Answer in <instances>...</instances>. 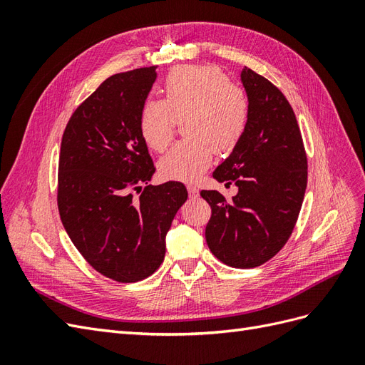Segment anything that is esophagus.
I'll return each mask as SVG.
<instances>
[{
  "label": "esophagus",
  "mask_w": 365,
  "mask_h": 365,
  "mask_svg": "<svg viewBox=\"0 0 365 365\" xmlns=\"http://www.w3.org/2000/svg\"><path fill=\"white\" fill-rule=\"evenodd\" d=\"M187 190H189V196L192 197V200H196V197L200 196V190H197L195 185H187Z\"/></svg>",
  "instance_id": "esophagus-1"
}]
</instances>
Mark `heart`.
<instances>
[{"instance_id": "obj_1", "label": "heart", "mask_w": 365, "mask_h": 365, "mask_svg": "<svg viewBox=\"0 0 365 365\" xmlns=\"http://www.w3.org/2000/svg\"><path fill=\"white\" fill-rule=\"evenodd\" d=\"M163 98H149L140 113V134L146 145L163 152L173 138L176 118H182V141L165 153L160 172L168 180L196 181L212 164L213 152H233L250 121V101L240 86L213 65L173 68Z\"/></svg>"}]
</instances>
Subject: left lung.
<instances>
[{"mask_svg":"<svg viewBox=\"0 0 365 365\" xmlns=\"http://www.w3.org/2000/svg\"><path fill=\"white\" fill-rule=\"evenodd\" d=\"M250 101L244 138L217 165L213 178L236 184L227 201L217 190H202L212 207L207 245L231 268H256L277 254L297 224L307 184L302 132L289 102L277 86L250 68L240 73Z\"/></svg>","mask_w":365,"mask_h":365,"instance_id":"left-lung-1","label":"left lung"}]
</instances>
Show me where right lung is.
Segmentation results:
<instances>
[{
    "mask_svg": "<svg viewBox=\"0 0 365 365\" xmlns=\"http://www.w3.org/2000/svg\"><path fill=\"white\" fill-rule=\"evenodd\" d=\"M155 70L108 77L77 106L61 143L58 208L63 228L97 272L121 283L140 282L160 268L165 235L187 200L181 182L148 185L155 168L140 134V113ZM132 190L140 193L137 200Z\"/></svg>",
    "mask_w": 365,
    "mask_h": 365,
    "instance_id": "1",
    "label": "right lung"
}]
</instances>
